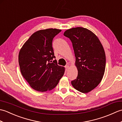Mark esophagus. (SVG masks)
Returning a JSON list of instances; mask_svg holds the SVG:
<instances>
[{
    "label": "esophagus",
    "instance_id": "1",
    "mask_svg": "<svg viewBox=\"0 0 122 122\" xmlns=\"http://www.w3.org/2000/svg\"><path fill=\"white\" fill-rule=\"evenodd\" d=\"M65 68H66V70H68V69H69V65H66V66H65Z\"/></svg>",
    "mask_w": 122,
    "mask_h": 122
}]
</instances>
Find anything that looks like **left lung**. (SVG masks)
I'll return each instance as SVG.
<instances>
[{"mask_svg": "<svg viewBox=\"0 0 122 122\" xmlns=\"http://www.w3.org/2000/svg\"><path fill=\"white\" fill-rule=\"evenodd\" d=\"M64 36L72 43L78 74L71 81L74 89L83 93L90 92L99 84L104 76L105 51L97 36L82 27L66 30Z\"/></svg>", "mask_w": 122, "mask_h": 122, "instance_id": "1", "label": "left lung"}]
</instances>
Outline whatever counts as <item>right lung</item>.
<instances>
[{"instance_id": "right-lung-1", "label": "right lung", "mask_w": 122, "mask_h": 122, "mask_svg": "<svg viewBox=\"0 0 122 122\" xmlns=\"http://www.w3.org/2000/svg\"><path fill=\"white\" fill-rule=\"evenodd\" d=\"M60 29L36 31L20 49L18 56L20 71L33 89L45 92L53 89L63 76L65 69L58 65L52 40Z\"/></svg>"}]
</instances>
